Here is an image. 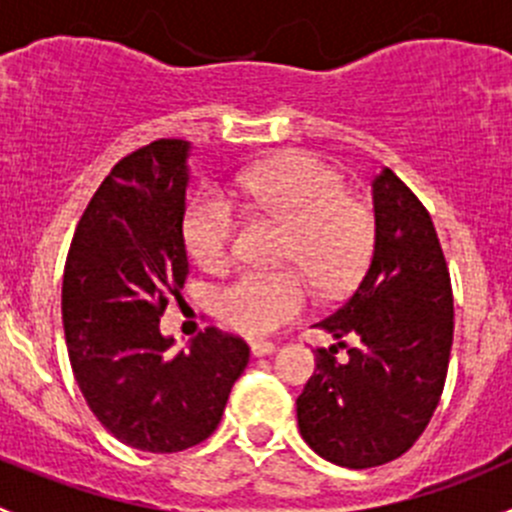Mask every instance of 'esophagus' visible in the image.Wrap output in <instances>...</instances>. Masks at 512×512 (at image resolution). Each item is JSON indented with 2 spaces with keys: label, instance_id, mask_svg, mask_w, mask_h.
I'll return each mask as SVG.
<instances>
[{
  "label": "esophagus",
  "instance_id": "esophagus-1",
  "mask_svg": "<svg viewBox=\"0 0 512 512\" xmlns=\"http://www.w3.org/2000/svg\"><path fill=\"white\" fill-rule=\"evenodd\" d=\"M252 356H270L277 352V347L272 342H252Z\"/></svg>",
  "mask_w": 512,
  "mask_h": 512
}]
</instances>
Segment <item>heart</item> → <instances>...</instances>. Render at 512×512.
Returning <instances> with one entry per match:
<instances>
[{"label":"heart","mask_w":512,"mask_h":512,"mask_svg":"<svg viewBox=\"0 0 512 512\" xmlns=\"http://www.w3.org/2000/svg\"><path fill=\"white\" fill-rule=\"evenodd\" d=\"M232 198L287 225L282 260L302 267L322 292H342L364 272L374 247V218L349 198L344 178L322 160L294 153L247 168ZM237 215L223 193H203L183 218L190 257L205 270H223L235 255ZM309 302L304 277L294 270H252L218 292V317L247 337H265L297 319Z\"/></svg>","instance_id":"b5f03b06"}]
</instances>
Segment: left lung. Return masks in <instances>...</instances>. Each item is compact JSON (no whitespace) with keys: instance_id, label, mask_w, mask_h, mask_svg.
<instances>
[{"instance_id":"8db88e82","label":"left lung","mask_w":512,"mask_h":512,"mask_svg":"<svg viewBox=\"0 0 512 512\" xmlns=\"http://www.w3.org/2000/svg\"><path fill=\"white\" fill-rule=\"evenodd\" d=\"M374 252L359 287L314 327L336 344L297 399L299 433L344 468H374L409 451L426 431L448 374L453 292L436 227L409 185L384 168L371 180ZM344 336H352L349 348Z\"/></svg>"}]
</instances>
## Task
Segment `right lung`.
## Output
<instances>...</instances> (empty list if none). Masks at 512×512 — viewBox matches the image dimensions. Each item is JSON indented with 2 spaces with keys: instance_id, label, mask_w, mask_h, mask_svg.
<instances>
[{
  "instance_id": "1",
  "label": "right lung",
  "mask_w": 512,
  "mask_h": 512,
  "mask_svg": "<svg viewBox=\"0 0 512 512\" xmlns=\"http://www.w3.org/2000/svg\"><path fill=\"white\" fill-rule=\"evenodd\" d=\"M190 143L160 138L118 160L86 205L61 287L76 384L126 446L175 453L210 436L250 361L240 337L208 327L188 352L160 334L188 277L183 240Z\"/></svg>"
}]
</instances>
